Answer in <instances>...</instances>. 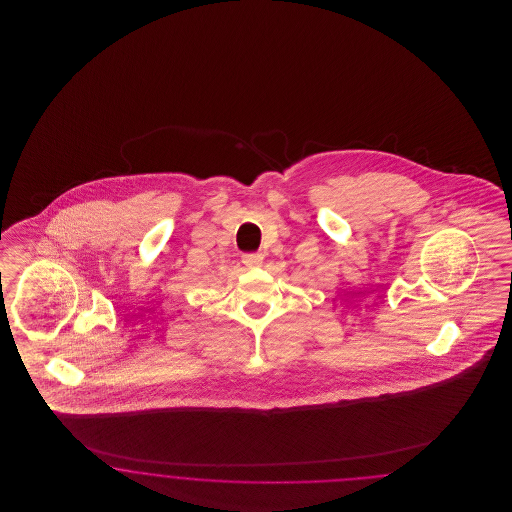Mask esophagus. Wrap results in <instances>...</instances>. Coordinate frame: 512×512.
Wrapping results in <instances>:
<instances>
[{
	"label": "esophagus",
	"mask_w": 512,
	"mask_h": 512,
	"mask_svg": "<svg viewBox=\"0 0 512 512\" xmlns=\"http://www.w3.org/2000/svg\"><path fill=\"white\" fill-rule=\"evenodd\" d=\"M242 263L249 268L259 267L263 263V255L261 253H244Z\"/></svg>",
	"instance_id": "esophagus-1"
}]
</instances>
